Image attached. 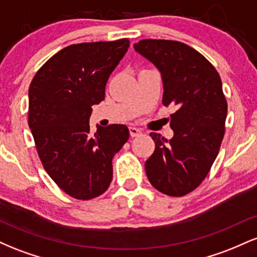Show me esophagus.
<instances>
[{"label": "esophagus", "instance_id": "1", "mask_svg": "<svg viewBox=\"0 0 257 257\" xmlns=\"http://www.w3.org/2000/svg\"><path fill=\"white\" fill-rule=\"evenodd\" d=\"M129 132H131L132 138H137V137H139V135H141L140 129L135 128V126H131V128H129Z\"/></svg>", "mask_w": 257, "mask_h": 257}]
</instances>
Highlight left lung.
I'll list each match as a JSON object with an SVG mask.
<instances>
[{
	"label": "left lung",
	"instance_id": "left-lung-1",
	"mask_svg": "<svg viewBox=\"0 0 257 257\" xmlns=\"http://www.w3.org/2000/svg\"><path fill=\"white\" fill-rule=\"evenodd\" d=\"M134 48L162 73V104L175 107L170 140L150 133L156 149L145 163L146 175L159 192L182 197L206 178L225 135L227 101L220 75L199 52L178 41L141 40Z\"/></svg>",
	"mask_w": 257,
	"mask_h": 257
}]
</instances>
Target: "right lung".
<instances>
[{
	"label": "right lung",
	"instance_id": "1",
	"mask_svg": "<svg viewBox=\"0 0 257 257\" xmlns=\"http://www.w3.org/2000/svg\"><path fill=\"white\" fill-rule=\"evenodd\" d=\"M128 38L67 46L44 63L29 88V126L42 166L59 188L88 200L112 181V158L128 141L123 124L90 133L91 106L105 98L110 75Z\"/></svg>",
	"mask_w": 257,
	"mask_h": 257
}]
</instances>
